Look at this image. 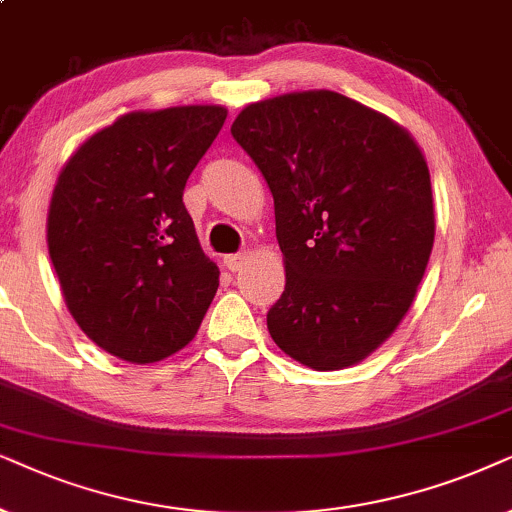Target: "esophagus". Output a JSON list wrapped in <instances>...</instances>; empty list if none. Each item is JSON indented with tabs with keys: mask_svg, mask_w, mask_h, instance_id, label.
Instances as JSON below:
<instances>
[{
	"mask_svg": "<svg viewBox=\"0 0 512 512\" xmlns=\"http://www.w3.org/2000/svg\"><path fill=\"white\" fill-rule=\"evenodd\" d=\"M245 260H248V255H245V252H234V255L224 257V267H227L229 271H238L245 264Z\"/></svg>",
	"mask_w": 512,
	"mask_h": 512,
	"instance_id": "34e87169",
	"label": "esophagus"
}]
</instances>
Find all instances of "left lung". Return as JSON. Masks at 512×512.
<instances>
[{
	"instance_id": "obj_1",
	"label": "left lung",
	"mask_w": 512,
	"mask_h": 512,
	"mask_svg": "<svg viewBox=\"0 0 512 512\" xmlns=\"http://www.w3.org/2000/svg\"><path fill=\"white\" fill-rule=\"evenodd\" d=\"M231 135L274 196L285 290L267 313L271 339L311 370L356 365L403 320L431 257L424 154L335 91L255 102Z\"/></svg>"
}]
</instances>
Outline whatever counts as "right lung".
Wrapping results in <instances>:
<instances>
[{
	"label": "right lung",
	"mask_w": 512,
	"mask_h": 512,
	"mask_svg": "<svg viewBox=\"0 0 512 512\" xmlns=\"http://www.w3.org/2000/svg\"><path fill=\"white\" fill-rule=\"evenodd\" d=\"M224 119L220 105L126 114L77 149L53 189L49 252L67 309L128 363L192 342L220 285L182 194Z\"/></svg>",
	"instance_id": "add662e5"
}]
</instances>
